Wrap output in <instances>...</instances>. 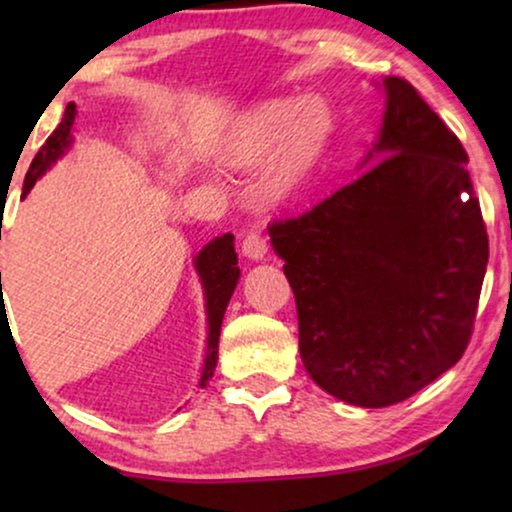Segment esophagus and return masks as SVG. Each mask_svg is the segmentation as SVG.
I'll use <instances>...</instances> for the list:
<instances>
[{
	"label": "esophagus",
	"instance_id": "34e87169",
	"mask_svg": "<svg viewBox=\"0 0 512 512\" xmlns=\"http://www.w3.org/2000/svg\"><path fill=\"white\" fill-rule=\"evenodd\" d=\"M242 254L251 258V261H261V258L268 254V242L261 235V228L251 226L242 237Z\"/></svg>",
	"mask_w": 512,
	"mask_h": 512
}]
</instances>
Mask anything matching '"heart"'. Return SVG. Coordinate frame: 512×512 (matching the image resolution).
<instances>
[{
  "label": "heart",
  "instance_id": "b5f03b06",
  "mask_svg": "<svg viewBox=\"0 0 512 512\" xmlns=\"http://www.w3.org/2000/svg\"><path fill=\"white\" fill-rule=\"evenodd\" d=\"M328 128L331 111L319 97H303L296 104L268 102L244 118L235 132L230 156L240 165H254L277 151L272 186L277 191H291L319 156Z\"/></svg>",
  "mask_w": 512,
  "mask_h": 512
}]
</instances>
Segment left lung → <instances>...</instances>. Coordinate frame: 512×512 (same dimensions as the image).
Segmentation results:
<instances>
[{
	"label": "left lung",
	"instance_id": "1",
	"mask_svg": "<svg viewBox=\"0 0 512 512\" xmlns=\"http://www.w3.org/2000/svg\"><path fill=\"white\" fill-rule=\"evenodd\" d=\"M384 93L366 170L268 228L307 373L361 408L405 401L464 356L489 258L457 135L405 79Z\"/></svg>",
	"mask_w": 512,
	"mask_h": 512
}]
</instances>
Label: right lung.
Masks as SVG:
<instances>
[{"label":"right lung","mask_w":512,"mask_h":512,"mask_svg":"<svg viewBox=\"0 0 512 512\" xmlns=\"http://www.w3.org/2000/svg\"><path fill=\"white\" fill-rule=\"evenodd\" d=\"M76 116V104L69 102L65 109V118L58 128L53 130V135L46 139V144L41 146L37 156H34L30 172H27L25 184H23V198L32 191V186L37 184V179L58 160L69 144H72V130ZM195 270H198L202 289H205V307H207V352H205V366H202L200 375V387H207V382L212 380L216 359H219V335H221V321L226 314L228 300L233 296L237 279H240V268H237V254H235V237L226 233L221 237H214L205 249H200V254L195 256Z\"/></svg>","instance_id":"right-lung-1"}]
</instances>
